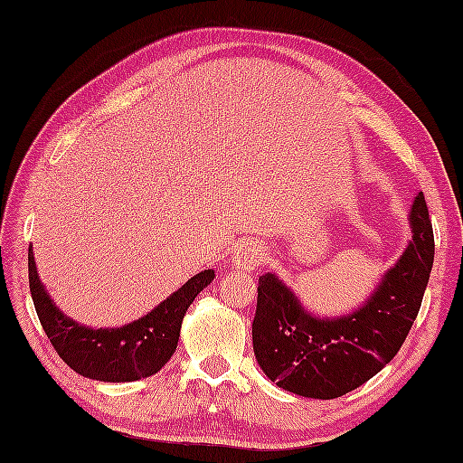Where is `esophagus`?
I'll list each match as a JSON object with an SVG mask.
<instances>
[{
  "mask_svg": "<svg viewBox=\"0 0 463 463\" xmlns=\"http://www.w3.org/2000/svg\"><path fill=\"white\" fill-rule=\"evenodd\" d=\"M262 258H264L262 246L254 241H246L239 246V250L234 252L232 262H234V268H239V270L252 272L262 264Z\"/></svg>",
  "mask_w": 463,
  "mask_h": 463,
  "instance_id": "obj_1",
  "label": "esophagus"
}]
</instances>
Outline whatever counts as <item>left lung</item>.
<instances>
[{
  "label": "left lung",
  "mask_w": 463,
  "mask_h": 463,
  "mask_svg": "<svg viewBox=\"0 0 463 463\" xmlns=\"http://www.w3.org/2000/svg\"><path fill=\"white\" fill-rule=\"evenodd\" d=\"M412 242L369 302L337 319H319L299 306L274 274L258 276L252 321L256 361L284 391L337 399L391 363L420 311L434 262V232L424 193L411 211Z\"/></svg>",
  "instance_id": "8db88e82"
}]
</instances>
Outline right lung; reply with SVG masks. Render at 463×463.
<instances>
[{"label":"right lung","mask_w":463,"mask_h":463,"mask_svg":"<svg viewBox=\"0 0 463 463\" xmlns=\"http://www.w3.org/2000/svg\"><path fill=\"white\" fill-rule=\"evenodd\" d=\"M29 289L43 329L59 357L86 379L130 383L152 377L177 349L181 321L203 288L214 278L203 270L183 284L142 319L118 329H90L74 324L51 302L43 288L33 249H29Z\"/></svg>","instance_id":"add662e5"}]
</instances>
